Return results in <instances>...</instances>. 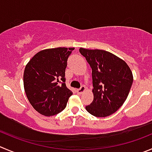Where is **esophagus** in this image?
Segmentation results:
<instances>
[{"mask_svg": "<svg viewBox=\"0 0 152 152\" xmlns=\"http://www.w3.org/2000/svg\"><path fill=\"white\" fill-rule=\"evenodd\" d=\"M85 90H86V87H85L84 86H82L80 89H77V93L81 94V93H83Z\"/></svg>", "mask_w": 152, "mask_h": 152, "instance_id": "obj_1", "label": "esophagus"}]
</instances>
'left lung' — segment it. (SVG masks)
I'll return each instance as SVG.
<instances>
[{"mask_svg": "<svg viewBox=\"0 0 152 152\" xmlns=\"http://www.w3.org/2000/svg\"><path fill=\"white\" fill-rule=\"evenodd\" d=\"M79 51L92 68L94 99L86 110L96 117L114 113L125 102L132 86L133 75L129 66L106 50L80 48Z\"/></svg>", "mask_w": 152, "mask_h": 152, "instance_id": "8db88e82", "label": "left lung"}]
</instances>
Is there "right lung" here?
Wrapping results in <instances>:
<instances>
[{"mask_svg": "<svg viewBox=\"0 0 152 152\" xmlns=\"http://www.w3.org/2000/svg\"><path fill=\"white\" fill-rule=\"evenodd\" d=\"M74 48L42 50L25 66L24 87L30 104L46 116L56 115L66 108L72 92L66 85L67 60Z\"/></svg>", "mask_w": 152, "mask_h": 152, "instance_id": "right-lung-1", "label": "right lung"}]
</instances>
